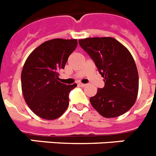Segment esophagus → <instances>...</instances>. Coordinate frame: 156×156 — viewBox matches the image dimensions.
<instances>
[{
    "instance_id": "esophagus-1",
    "label": "esophagus",
    "mask_w": 156,
    "mask_h": 156,
    "mask_svg": "<svg viewBox=\"0 0 156 156\" xmlns=\"http://www.w3.org/2000/svg\"><path fill=\"white\" fill-rule=\"evenodd\" d=\"M78 86H81V87H86V84H83V83H79L78 84Z\"/></svg>"
}]
</instances>
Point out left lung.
I'll return each mask as SVG.
<instances>
[{
    "label": "left lung",
    "instance_id": "8db88e82",
    "mask_svg": "<svg viewBox=\"0 0 156 156\" xmlns=\"http://www.w3.org/2000/svg\"><path fill=\"white\" fill-rule=\"evenodd\" d=\"M78 43L93 59L105 82L104 87L89 99L92 106L105 118L125 114L136 102L139 89L137 69L129 51L110 37L79 39Z\"/></svg>",
    "mask_w": 156,
    "mask_h": 156
}]
</instances>
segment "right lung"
<instances>
[{
	"instance_id": "right-lung-1",
	"label": "right lung",
	"mask_w": 156,
	"mask_h": 156,
	"mask_svg": "<svg viewBox=\"0 0 156 156\" xmlns=\"http://www.w3.org/2000/svg\"><path fill=\"white\" fill-rule=\"evenodd\" d=\"M77 45V39H52L37 47L26 60L21 73L22 92L38 117L54 120L67 110L69 93L77 84L67 86L59 82V71Z\"/></svg>"
}]
</instances>
